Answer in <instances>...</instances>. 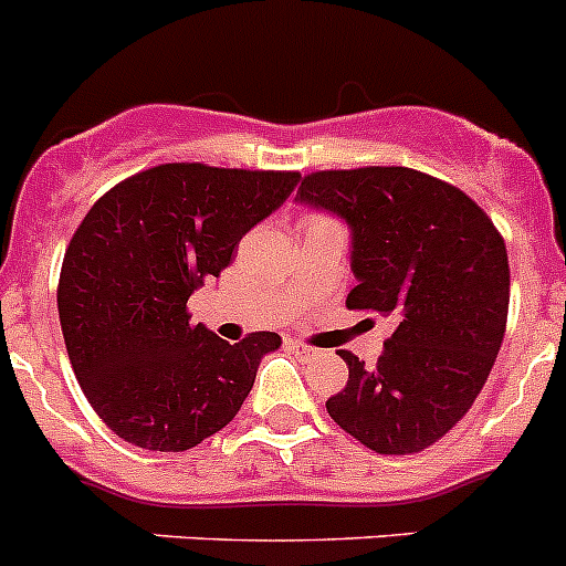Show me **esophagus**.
<instances>
[{
  "instance_id": "esophagus-1",
  "label": "esophagus",
  "mask_w": 566,
  "mask_h": 566,
  "mask_svg": "<svg viewBox=\"0 0 566 566\" xmlns=\"http://www.w3.org/2000/svg\"><path fill=\"white\" fill-rule=\"evenodd\" d=\"M286 345H289V347H292L294 354H297V356H300V359H305V361H308V359H314V356H317V347H311V345H303V342H297V339H289V342H286Z\"/></svg>"
}]
</instances>
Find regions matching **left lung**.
<instances>
[{
    "instance_id": "8db88e82",
    "label": "left lung",
    "mask_w": 566,
    "mask_h": 566,
    "mask_svg": "<svg viewBox=\"0 0 566 566\" xmlns=\"http://www.w3.org/2000/svg\"><path fill=\"white\" fill-rule=\"evenodd\" d=\"M297 201L354 232L347 308L396 319L376 367L339 350L347 385L328 415L378 454L423 452L469 412L500 354L511 300L500 230L460 188L396 165L317 170Z\"/></svg>"
}]
</instances>
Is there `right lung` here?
Here are the masks:
<instances>
[{"mask_svg":"<svg viewBox=\"0 0 566 566\" xmlns=\"http://www.w3.org/2000/svg\"><path fill=\"white\" fill-rule=\"evenodd\" d=\"M297 181V170L168 163L92 205L61 263L59 317L77 385L114 434L185 452L235 418L280 336L230 345L190 323L188 300Z\"/></svg>","mask_w":566,"mask_h":566,"instance_id":"obj_1","label":"right lung"}]
</instances>
